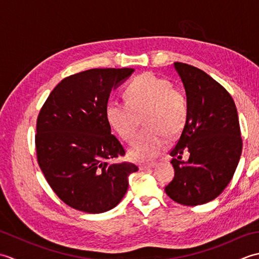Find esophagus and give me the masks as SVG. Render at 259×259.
Masks as SVG:
<instances>
[{"label": "esophagus", "instance_id": "1", "mask_svg": "<svg viewBox=\"0 0 259 259\" xmlns=\"http://www.w3.org/2000/svg\"><path fill=\"white\" fill-rule=\"evenodd\" d=\"M156 166V162H150V163H141L139 166L140 170H146V169H150Z\"/></svg>", "mask_w": 259, "mask_h": 259}]
</instances>
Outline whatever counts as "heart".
I'll return each mask as SVG.
<instances>
[{
    "mask_svg": "<svg viewBox=\"0 0 259 259\" xmlns=\"http://www.w3.org/2000/svg\"><path fill=\"white\" fill-rule=\"evenodd\" d=\"M126 100H111L106 108L110 125L125 141L138 131L140 117L145 129L137 137L128 153L136 161H148L166 149L169 137L177 136L186 123L187 100L183 92L172 88L169 80L146 72L125 88Z\"/></svg>",
    "mask_w": 259,
    "mask_h": 259,
    "instance_id": "b5f03b06",
    "label": "heart"
}]
</instances>
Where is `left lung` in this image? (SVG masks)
Segmentation results:
<instances>
[{"label": "left lung", "instance_id": "8db88e82", "mask_svg": "<svg viewBox=\"0 0 259 259\" xmlns=\"http://www.w3.org/2000/svg\"><path fill=\"white\" fill-rule=\"evenodd\" d=\"M186 91L187 119L177 145L170 151L175 177L164 190L185 206L213 200L232 180L243 141L233 98L202 70L175 62ZM190 153L188 161L182 153Z\"/></svg>", "mask_w": 259, "mask_h": 259}]
</instances>
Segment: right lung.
Instances as JSON below:
<instances>
[{
  "label": "right lung",
  "instance_id": "1",
  "mask_svg": "<svg viewBox=\"0 0 259 259\" xmlns=\"http://www.w3.org/2000/svg\"><path fill=\"white\" fill-rule=\"evenodd\" d=\"M135 69H90L54 88L36 121L37 162L52 190L76 210L101 213L128 190L133 163L111 162L124 149L111 134L106 108L112 89Z\"/></svg>",
  "mask_w": 259,
  "mask_h": 259
}]
</instances>
